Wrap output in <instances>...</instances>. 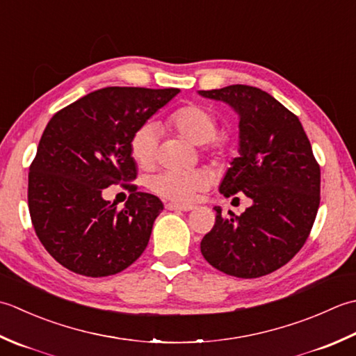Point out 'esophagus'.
<instances>
[{
	"label": "esophagus",
	"instance_id": "esophagus-1",
	"mask_svg": "<svg viewBox=\"0 0 356 356\" xmlns=\"http://www.w3.org/2000/svg\"><path fill=\"white\" fill-rule=\"evenodd\" d=\"M165 209H168V210H179V212H188V210H193L195 206H192V204H177V202H168V204H165Z\"/></svg>",
	"mask_w": 356,
	"mask_h": 356
}]
</instances>
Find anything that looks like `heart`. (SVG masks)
<instances>
[{"label":"heart","mask_w":356,"mask_h":356,"mask_svg":"<svg viewBox=\"0 0 356 356\" xmlns=\"http://www.w3.org/2000/svg\"><path fill=\"white\" fill-rule=\"evenodd\" d=\"M168 127L197 146L209 143L216 134V120L207 108L188 104L177 108L168 118ZM158 147V127L152 122L141 126L136 130L130 141V154L135 163L143 169L154 165ZM215 149H224L222 141L215 143ZM209 183L206 170H164L149 179V187L159 197H164L177 202L192 201L195 193L202 191Z\"/></svg>","instance_id":"obj_1"}]
</instances>
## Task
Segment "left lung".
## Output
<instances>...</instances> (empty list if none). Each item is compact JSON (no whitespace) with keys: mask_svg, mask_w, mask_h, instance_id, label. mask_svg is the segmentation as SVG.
Instances as JSON below:
<instances>
[{"mask_svg":"<svg viewBox=\"0 0 356 356\" xmlns=\"http://www.w3.org/2000/svg\"><path fill=\"white\" fill-rule=\"evenodd\" d=\"M198 95L238 115V156L220 193L252 200L239 216L213 207L216 221L201 241L202 257L232 277L272 273L300 252L320 207L321 173L309 138L296 115L257 87L234 84Z\"/></svg>","mask_w":356,"mask_h":356,"instance_id":"8db88e82","label":"left lung"}]
</instances>
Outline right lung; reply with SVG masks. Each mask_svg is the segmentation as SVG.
<instances>
[{
    "label": "right lung",
    "instance_id": "obj_1",
    "mask_svg": "<svg viewBox=\"0 0 356 356\" xmlns=\"http://www.w3.org/2000/svg\"><path fill=\"white\" fill-rule=\"evenodd\" d=\"M179 89L106 87L56 112L42 132L29 173V212L36 236L66 269L115 275L141 257L164 209L155 195H130L124 209L106 187L136 178L130 141Z\"/></svg>",
    "mask_w": 356,
    "mask_h": 356
}]
</instances>
